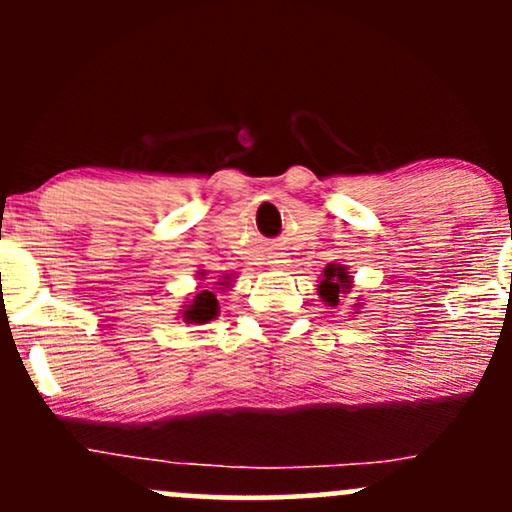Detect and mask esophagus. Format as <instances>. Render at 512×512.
<instances>
[{"label": "esophagus", "mask_w": 512, "mask_h": 512, "mask_svg": "<svg viewBox=\"0 0 512 512\" xmlns=\"http://www.w3.org/2000/svg\"><path fill=\"white\" fill-rule=\"evenodd\" d=\"M286 262H289V260H286L284 255H276V257H274V264H279V267H284Z\"/></svg>", "instance_id": "34e87169"}]
</instances>
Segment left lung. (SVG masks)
<instances>
[{"label":"left lung","instance_id":"left-lung-1","mask_svg":"<svg viewBox=\"0 0 512 512\" xmlns=\"http://www.w3.org/2000/svg\"><path fill=\"white\" fill-rule=\"evenodd\" d=\"M349 286V272H344V267H327L325 279L320 284V296L327 303L337 305L339 303V291H344Z\"/></svg>","mask_w":512,"mask_h":512}]
</instances>
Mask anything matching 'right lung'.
Returning <instances> with one entry per match:
<instances>
[{
	"label": "right lung",
	"mask_w": 512,
	"mask_h": 512,
	"mask_svg": "<svg viewBox=\"0 0 512 512\" xmlns=\"http://www.w3.org/2000/svg\"><path fill=\"white\" fill-rule=\"evenodd\" d=\"M219 305H216V296L211 291H202L195 296V303L185 310L187 322H207L216 315Z\"/></svg>",
	"instance_id": "obj_1"
}]
</instances>
